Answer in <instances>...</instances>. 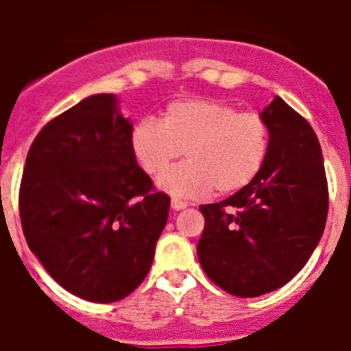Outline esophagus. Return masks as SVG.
Segmentation results:
<instances>
[{
  "label": "esophagus",
  "instance_id": "1",
  "mask_svg": "<svg viewBox=\"0 0 351 351\" xmlns=\"http://www.w3.org/2000/svg\"><path fill=\"white\" fill-rule=\"evenodd\" d=\"M171 208L175 209V211H180V209L187 208V202H184V200H178V198H173V200H171Z\"/></svg>",
  "mask_w": 351,
  "mask_h": 351
}]
</instances>
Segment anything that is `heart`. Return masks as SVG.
<instances>
[{"mask_svg": "<svg viewBox=\"0 0 351 351\" xmlns=\"http://www.w3.org/2000/svg\"><path fill=\"white\" fill-rule=\"evenodd\" d=\"M132 156L149 175H160L182 150L187 162L165 171L158 187L173 197L200 198L240 191L266 162L269 134L255 112H237L228 104L204 98L176 100L162 120L138 121L132 127Z\"/></svg>", "mask_w": 351, "mask_h": 351, "instance_id": "heart-1", "label": "heart"}]
</instances>
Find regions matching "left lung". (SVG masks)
I'll return each instance as SVG.
<instances>
[{"label": "left lung", "instance_id": "left-lung-1", "mask_svg": "<svg viewBox=\"0 0 351 351\" xmlns=\"http://www.w3.org/2000/svg\"><path fill=\"white\" fill-rule=\"evenodd\" d=\"M269 134L261 173L219 204L200 206V266L234 297L282 288L315 251L328 215L321 143L280 96L261 112Z\"/></svg>", "mask_w": 351, "mask_h": 351}]
</instances>
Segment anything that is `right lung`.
Segmentation results:
<instances>
[{
    "instance_id": "right-lung-1",
    "label": "right lung",
    "mask_w": 351,
    "mask_h": 351,
    "mask_svg": "<svg viewBox=\"0 0 351 351\" xmlns=\"http://www.w3.org/2000/svg\"><path fill=\"white\" fill-rule=\"evenodd\" d=\"M117 95H93L30 145L19 217L30 251L69 293L117 302L142 284L169 215L132 156Z\"/></svg>"
}]
</instances>
